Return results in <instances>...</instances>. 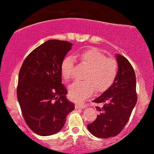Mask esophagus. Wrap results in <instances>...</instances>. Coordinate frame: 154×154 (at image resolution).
<instances>
[{"label": "esophagus", "instance_id": "esophagus-1", "mask_svg": "<svg viewBox=\"0 0 154 154\" xmlns=\"http://www.w3.org/2000/svg\"><path fill=\"white\" fill-rule=\"evenodd\" d=\"M85 107V105L84 103H76L75 108L76 109H83Z\"/></svg>", "mask_w": 154, "mask_h": 154}]
</instances>
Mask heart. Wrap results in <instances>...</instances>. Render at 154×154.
<instances>
[{"label": "heart", "instance_id": "obj_1", "mask_svg": "<svg viewBox=\"0 0 154 154\" xmlns=\"http://www.w3.org/2000/svg\"><path fill=\"white\" fill-rule=\"evenodd\" d=\"M76 57L89 67L86 72V81H75L69 85L70 96L76 101H83L93 94L95 88L98 92L107 90L116 80L119 66L115 59L107 58L98 49L89 48L83 50L75 55ZM75 66V59L67 56L61 61L60 70L63 79L69 80L72 78V69Z\"/></svg>", "mask_w": 154, "mask_h": 154}]
</instances>
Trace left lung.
Listing matches in <instances>:
<instances>
[{"mask_svg": "<svg viewBox=\"0 0 154 154\" xmlns=\"http://www.w3.org/2000/svg\"><path fill=\"white\" fill-rule=\"evenodd\" d=\"M119 71L116 80L103 94L93 100L100 104V111L93 122L88 125L92 135L100 138L117 135L125 125L136 103V77L131 63L120 54L116 55Z\"/></svg>", "mask_w": 154, "mask_h": 154, "instance_id": "left-lung-1", "label": "left lung"}]
</instances>
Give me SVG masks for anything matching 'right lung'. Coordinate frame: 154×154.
Instances as JSON below:
<instances>
[{"label": "right lung", "mask_w": 154, "mask_h": 154, "mask_svg": "<svg viewBox=\"0 0 154 154\" xmlns=\"http://www.w3.org/2000/svg\"><path fill=\"white\" fill-rule=\"evenodd\" d=\"M72 46L68 41L48 40L28 55L19 71L17 99L26 125L39 135L60 131L75 109L66 97L60 70Z\"/></svg>", "instance_id": "right-lung-1"}]
</instances>
